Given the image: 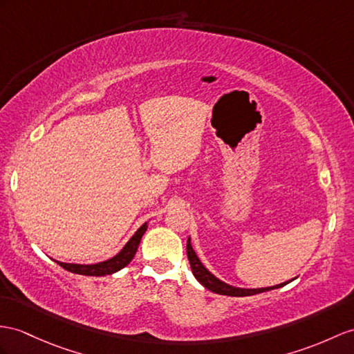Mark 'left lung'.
I'll use <instances>...</instances> for the list:
<instances>
[{
	"label": "left lung",
	"instance_id": "1",
	"mask_svg": "<svg viewBox=\"0 0 354 354\" xmlns=\"http://www.w3.org/2000/svg\"><path fill=\"white\" fill-rule=\"evenodd\" d=\"M186 251H187L189 263H191L192 273H194V277L196 278V281L200 282L201 286H204L207 290L216 292V295L232 296V297H243V296L258 295V292H264V291L274 290V288H281V287L287 286V283H288V282H283V283H279V286H273V287H267V288H251V290L231 287V286H228V283L219 281L218 278H214L213 274L201 264V261L198 260V257H196L195 251L192 249V245H191V239H187Z\"/></svg>",
	"mask_w": 354,
	"mask_h": 354
}]
</instances>
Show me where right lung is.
Instances as JSON below:
<instances>
[{
  "mask_svg": "<svg viewBox=\"0 0 354 354\" xmlns=\"http://www.w3.org/2000/svg\"><path fill=\"white\" fill-rule=\"evenodd\" d=\"M145 231H147V223H144V225L135 232V236L129 240L126 246L120 251V254H117L114 258H111L108 261H103L99 264H68L62 261H57V263L68 272L85 274V277H105V274L115 273L132 261V258L136 254V249L140 246V242Z\"/></svg>",
  "mask_w": 354,
  "mask_h": 354,
  "instance_id": "right-lung-1",
  "label": "right lung"
}]
</instances>
